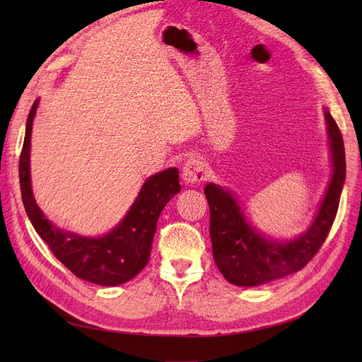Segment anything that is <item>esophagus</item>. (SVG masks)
I'll use <instances>...</instances> for the list:
<instances>
[{"label": "esophagus", "mask_w": 362, "mask_h": 362, "mask_svg": "<svg viewBox=\"0 0 362 362\" xmlns=\"http://www.w3.org/2000/svg\"><path fill=\"white\" fill-rule=\"evenodd\" d=\"M205 177H206V168H205V163L201 158L192 157L185 161L182 168V180L185 182L198 184V182H202Z\"/></svg>", "instance_id": "34e87169"}]
</instances>
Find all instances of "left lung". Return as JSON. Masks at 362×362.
Segmentation results:
<instances>
[{
  "label": "left lung",
  "instance_id": "1",
  "mask_svg": "<svg viewBox=\"0 0 362 362\" xmlns=\"http://www.w3.org/2000/svg\"><path fill=\"white\" fill-rule=\"evenodd\" d=\"M331 139L334 175L311 228L293 242L279 243L252 229L228 190L208 184L204 193L210 205L213 258L228 282L254 287L302 270L315 257L329 234L346 180L343 136L331 113L325 110Z\"/></svg>",
  "mask_w": 362,
  "mask_h": 362
}]
</instances>
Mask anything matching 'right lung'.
Masks as SVG:
<instances>
[{"mask_svg": "<svg viewBox=\"0 0 362 362\" xmlns=\"http://www.w3.org/2000/svg\"><path fill=\"white\" fill-rule=\"evenodd\" d=\"M36 108L37 101L28 113L25 139L19 157L21 194L31 225L54 257L76 278L108 287L133 279L148 264L161 210L172 196L181 190L178 170L172 168L151 177L124 221L110 234L100 238H84L60 231L40 211L31 192L30 137Z\"/></svg>", "mask_w": 362, "mask_h": 362, "instance_id": "obj_1", "label": "right lung"}]
</instances>
